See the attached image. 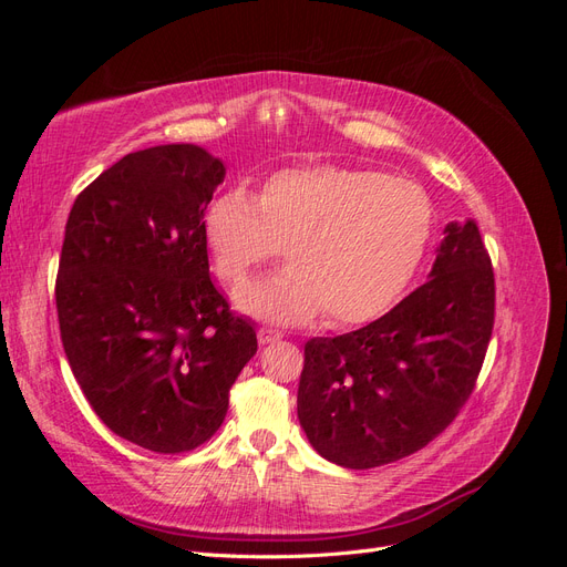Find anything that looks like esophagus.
I'll use <instances>...</instances> for the list:
<instances>
[{
	"mask_svg": "<svg viewBox=\"0 0 567 567\" xmlns=\"http://www.w3.org/2000/svg\"><path fill=\"white\" fill-rule=\"evenodd\" d=\"M257 340H260V346H274V342L281 340V333L269 331V329H260V331H257Z\"/></svg>",
	"mask_w": 567,
	"mask_h": 567,
	"instance_id": "esophagus-1",
	"label": "esophagus"
}]
</instances>
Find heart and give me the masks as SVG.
<instances>
[{
    "label": "heart",
    "mask_w": 567,
    "mask_h": 567,
    "mask_svg": "<svg viewBox=\"0 0 567 567\" xmlns=\"http://www.w3.org/2000/svg\"><path fill=\"white\" fill-rule=\"evenodd\" d=\"M433 234V205L402 177L338 165L279 169L260 196L217 194L203 215L215 271L241 284L277 257L288 267L234 293L238 310L274 323H362L385 312L414 279Z\"/></svg>",
    "instance_id": "obj_1"
}]
</instances>
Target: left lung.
<instances>
[{"label":"left lung","instance_id":"1","mask_svg":"<svg viewBox=\"0 0 567 567\" xmlns=\"http://www.w3.org/2000/svg\"><path fill=\"white\" fill-rule=\"evenodd\" d=\"M427 281L364 329L305 346L298 419L338 466L423 450L475 388L494 326V271L473 219L450 221Z\"/></svg>","mask_w":567,"mask_h":567}]
</instances>
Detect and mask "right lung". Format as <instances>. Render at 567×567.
Returning <instances> with one entry per match:
<instances>
[{"label": "right lung", "mask_w": 567, "mask_h": 567, "mask_svg": "<svg viewBox=\"0 0 567 567\" xmlns=\"http://www.w3.org/2000/svg\"><path fill=\"white\" fill-rule=\"evenodd\" d=\"M227 167L194 144L127 153L75 198L59 329L84 398L115 435L192 452L227 416L255 326L210 281L203 215Z\"/></svg>", "instance_id": "add662e5"}]
</instances>
